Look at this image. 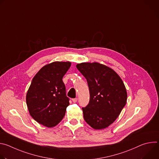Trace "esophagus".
<instances>
[{
    "mask_svg": "<svg viewBox=\"0 0 159 159\" xmlns=\"http://www.w3.org/2000/svg\"><path fill=\"white\" fill-rule=\"evenodd\" d=\"M77 100H78L77 98H75V99H72V101H73L74 102H77Z\"/></svg>",
    "mask_w": 159,
    "mask_h": 159,
    "instance_id": "esophagus-1",
    "label": "esophagus"
}]
</instances>
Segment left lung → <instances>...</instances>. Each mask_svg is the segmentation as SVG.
Here are the masks:
<instances>
[{
  "label": "left lung",
  "mask_w": 159,
  "mask_h": 159,
  "mask_svg": "<svg viewBox=\"0 0 159 159\" xmlns=\"http://www.w3.org/2000/svg\"><path fill=\"white\" fill-rule=\"evenodd\" d=\"M76 66L86 79L89 89V102L82 108L85 121L96 129L108 127L126 103L123 80L111 68L97 62L81 63Z\"/></svg>",
  "instance_id": "8db88e82"
}]
</instances>
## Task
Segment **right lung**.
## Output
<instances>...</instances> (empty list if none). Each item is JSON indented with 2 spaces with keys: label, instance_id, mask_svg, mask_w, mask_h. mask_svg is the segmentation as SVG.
<instances>
[{
  "label": "right lung",
  "instance_id": "add662e5",
  "mask_svg": "<svg viewBox=\"0 0 159 159\" xmlns=\"http://www.w3.org/2000/svg\"><path fill=\"white\" fill-rule=\"evenodd\" d=\"M71 66L69 61H54L43 66L33 77L26 94L31 117L48 128L63 118L69 98L66 95L63 77Z\"/></svg>",
  "mask_w": 159,
  "mask_h": 159
}]
</instances>
